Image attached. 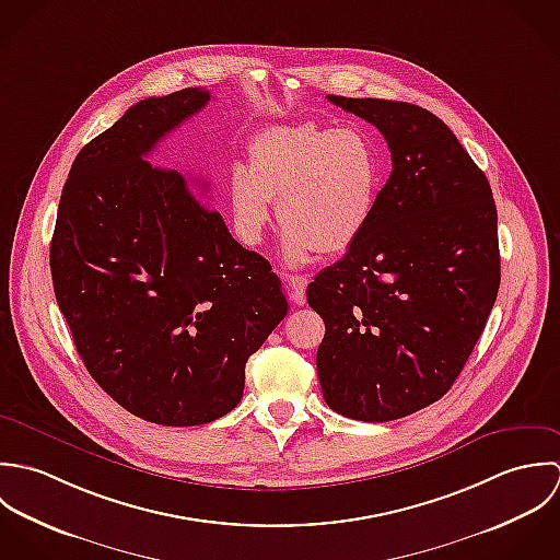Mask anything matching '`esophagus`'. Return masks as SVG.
I'll return each instance as SVG.
<instances>
[{"instance_id": "obj_1", "label": "esophagus", "mask_w": 560, "mask_h": 560, "mask_svg": "<svg viewBox=\"0 0 560 560\" xmlns=\"http://www.w3.org/2000/svg\"><path fill=\"white\" fill-rule=\"evenodd\" d=\"M307 283H310V279L303 277V275H292V277H288L290 294H292V301H294L296 305H305V301H307V296H305Z\"/></svg>"}]
</instances>
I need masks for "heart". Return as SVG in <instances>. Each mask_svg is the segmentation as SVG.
<instances>
[{"mask_svg": "<svg viewBox=\"0 0 560 560\" xmlns=\"http://www.w3.org/2000/svg\"><path fill=\"white\" fill-rule=\"evenodd\" d=\"M383 153L359 127L316 122L277 125L248 144V166L235 164L229 179L237 235L257 244L277 201L288 264L303 266L316 253L348 250L372 221L383 190Z\"/></svg>", "mask_w": 560, "mask_h": 560, "instance_id": "obj_1", "label": "heart"}]
</instances>
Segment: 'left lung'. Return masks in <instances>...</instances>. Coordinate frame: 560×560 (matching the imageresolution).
<instances>
[{
  "instance_id": "left-lung-1",
  "label": "left lung",
  "mask_w": 560,
  "mask_h": 560,
  "mask_svg": "<svg viewBox=\"0 0 560 560\" xmlns=\"http://www.w3.org/2000/svg\"><path fill=\"white\" fill-rule=\"evenodd\" d=\"M372 122L392 175L363 235L307 288L325 320L327 405L389 422L440 400L482 334L500 288L498 212L485 173L435 114L329 95Z\"/></svg>"
}]
</instances>
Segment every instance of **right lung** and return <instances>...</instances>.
I'll list each match as a JSON object with an SVG mask.
<instances>
[{
    "mask_svg": "<svg viewBox=\"0 0 560 560\" xmlns=\"http://www.w3.org/2000/svg\"><path fill=\"white\" fill-rule=\"evenodd\" d=\"M184 89L131 106L75 158L49 248L58 307L100 387L162 427L223 418L285 318L270 264L237 244L177 171L144 155L206 108Z\"/></svg>",
    "mask_w": 560,
    "mask_h": 560,
    "instance_id": "1",
    "label": "right lung"
}]
</instances>
